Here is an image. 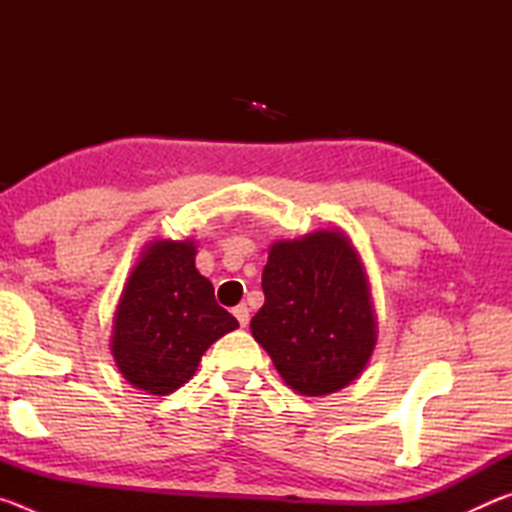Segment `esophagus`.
<instances>
[{"label": "esophagus", "instance_id": "34e87169", "mask_svg": "<svg viewBox=\"0 0 512 512\" xmlns=\"http://www.w3.org/2000/svg\"><path fill=\"white\" fill-rule=\"evenodd\" d=\"M232 314H235V318L239 320V325H241V327H246V325H248V320H250V311H248V307H246V305H237L235 309H232Z\"/></svg>", "mask_w": 512, "mask_h": 512}]
</instances>
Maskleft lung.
Here are the masks:
<instances>
[{
	"label": "left lung",
	"instance_id": "8db88e82",
	"mask_svg": "<svg viewBox=\"0 0 512 512\" xmlns=\"http://www.w3.org/2000/svg\"><path fill=\"white\" fill-rule=\"evenodd\" d=\"M262 289L266 300L250 332L284 384L320 397L361 375L375 350L377 320L368 275L345 232L275 241Z\"/></svg>",
	"mask_w": 512,
	"mask_h": 512
}]
</instances>
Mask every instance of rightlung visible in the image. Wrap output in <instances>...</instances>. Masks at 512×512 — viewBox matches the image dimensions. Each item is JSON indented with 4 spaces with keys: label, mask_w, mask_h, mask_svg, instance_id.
<instances>
[{
    "label": "right lung",
    "mask_w": 512,
    "mask_h": 512,
    "mask_svg": "<svg viewBox=\"0 0 512 512\" xmlns=\"http://www.w3.org/2000/svg\"><path fill=\"white\" fill-rule=\"evenodd\" d=\"M194 259L192 239L151 241L121 291L110 350L128 384L149 395L187 384L205 350L239 327Z\"/></svg>",
    "instance_id": "add662e5"
}]
</instances>
